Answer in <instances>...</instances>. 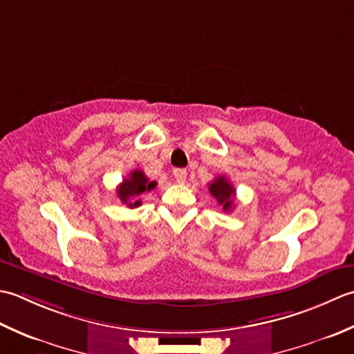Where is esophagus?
Masks as SVG:
<instances>
[{
    "label": "esophagus",
    "mask_w": 354,
    "mask_h": 354,
    "mask_svg": "<svg viewBox=\"0 0 354 354\" xmlns=\"http://www.w3.org/2000/svg\"><path fill=\"white\" fill-rule=\"evenodd\" d=\"M186 176H187L186 169H182V168H177V169H174V178H176V182H177V183H185Z\"/></svg>",
    "instance_id": "1"
}]
</instances>
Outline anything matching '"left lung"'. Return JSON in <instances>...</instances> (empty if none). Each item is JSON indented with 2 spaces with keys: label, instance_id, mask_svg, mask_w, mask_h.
<instances>
[{
  "label": "left lung",
  "instance_id": "obj_1",
  "mask_svg": "<svg viewBox=\"0 0 354 354\" xmlns=\"http://www.w3.org/2000/svg\"><path fill=\"white\" fill-rule=\"evenodd\" d=\"M209 192H211L212 197H215V200L223 206V211H230V209H232L235 189L225 176L217 177L211 185H209Z\"/></svg>",
  "mask_w": 354,
  "mask_h": 354
}]
</instances>
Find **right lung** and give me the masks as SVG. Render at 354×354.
<instances>
[{"instance_id": "right-lung-1", "label": "right lung", "mask_w": 354, "mask_h": 354, "mask_svg": "<svg viewBox=\"0 0 354 354\" xmlns=\"http://www.w3.org/2000/svg\"><path fill=\"white\" fill-rule=\"evenodd\" d=\"M156 185V182H149L148 177L143 174V171L134 169L129 172V177L124 178V182L118 187V196L122 203H125L128 207H137L142 205V200L139 198L142 194L154 189Z\"/></svg>"}]
</instances>
